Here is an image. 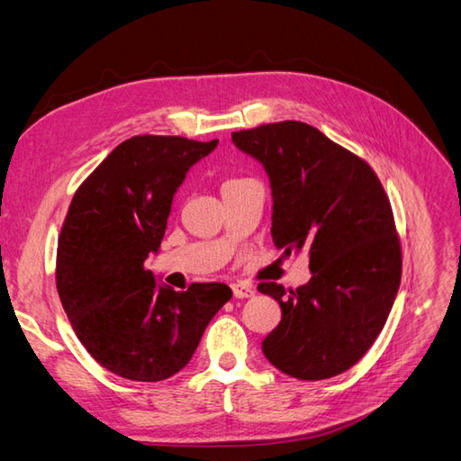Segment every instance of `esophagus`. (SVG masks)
Returning a JSON list of instances; mask_svg holds the SVG:
<instances>
[{
  "label": "esophagus",
  "instance_id": "1",
  "mask_svg": "<svg viewBox=\"0 0 461 461\" xmlns=\"http://www.w3.org/2000/svg\"><path fill=\"white\" fill-rule=\"evenodd\" d=\"M232 294H234V298H252L256 294V290L252 285H248V283H234Z\"/></svg>",
  "mask_w": 461,
  "mask_h": 461
}]
</instances>
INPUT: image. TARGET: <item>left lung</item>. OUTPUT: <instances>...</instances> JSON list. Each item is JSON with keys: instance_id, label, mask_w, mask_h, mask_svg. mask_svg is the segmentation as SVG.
Instances as JSON below:
<instances>
[{"instance_id": "1", "label": "left lung", "mask_w": 461, "mask_h": 461, "mask_svg": "<svg viewBox=\"0 0 461 461\" xmlns=\"http://www.w3.org/2000/svg\"><path fill=\"white\" fill-rule=\"evenodd\" d=\"M273 188V242L310 252L308 285L261 283L283 319L261 342L271 364L300 381L356 366L383 330L402 276L393 207L371 165L300 121L232 132Z\"/></svg>"}]
</instances>
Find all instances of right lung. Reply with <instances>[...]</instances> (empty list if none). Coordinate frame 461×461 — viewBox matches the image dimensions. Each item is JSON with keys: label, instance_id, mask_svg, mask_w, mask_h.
<instances>
[{"label": "right lung", "instance_id": "1", "mask_svg": "<svg viewBox=\"0 0 461 461\" xmlns=\"http://www.w3.org/2000/svg\"><path fill=\"white\" fill-rule=\"evenodd\" d=\"M217 142L132 136L95 167L68 205L55 265L63 310L90 356L124 379L158 383L178 373L232 296L222 283L175 292L146 269L176 188Z\"/></svg>", "mask_w": 461, "mask_h": 461}]
</instances>
